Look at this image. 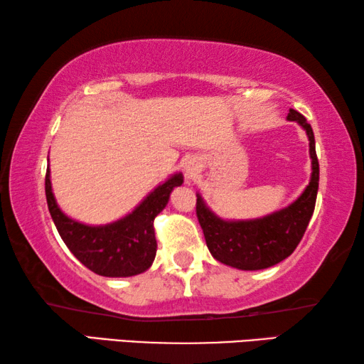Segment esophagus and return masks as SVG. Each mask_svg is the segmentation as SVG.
<instances>
[{"label": "esophagus", "instance_id": "1", "mask_svg": "<svg viewBox=\"0 0 364 364\" xmlns=\"http://www.w3.org/2000/svg\"><path fill=\"white\" fill-rule=\"evenodd\" d=\"M197 170H199V164H197V160H188L186 165H184V173H186V178L188 180H191L196 173Z\"/></svg>", "mask_w": 364, "mask_h": 364}]
</instances>
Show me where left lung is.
I'll return each mask as SVG.
<instances>
[{"label":"left lung","instance_id":"8db88e82","mask_svg":"<svg viewBox=\"0 0 364 364\" xmlns=\"http://www.w3.org/2000/svg\"><path fill=\"white\" fill-rule=\"evenodd\" d=\"M287 120L297 122L306 132L310 141L311 178L308 186L297 200L279 212L267 215L263 218L226 221L218 218L205 205L197 194L196 213L202 231H204L207 247L215 260L228 267L255 271L264 269L279 263L292 254L304 237L305 230L315 210L319 164L315 149V134L311 125L297 110L289 109Z\"/></svg>","mask_w":364,"mask_h":364}]
</instances>
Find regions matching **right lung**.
Listing matches in <instances>:
<instances>
[{
  "instance_id": "add662e5",
  "label": "right lung",
  "mask_w": 364,
  "mask_h": 364,
  "mask_svg": "<svg viewBox=\"0 0 364 364\" xmlns=\"http://www.w3.org/2000/svg\"><path fill=\"white\" fill-rule=\"evenodd\" d=\"M176 173L159 184L127 217L102 226H88L67 217L54 199L49 167L45 178L46 202L59 236L86 268L107 278H128L151 267L157 252L154 218L168 204L170 193L181 186Z\"/></svg>"
}]
</instances>
